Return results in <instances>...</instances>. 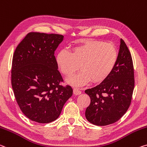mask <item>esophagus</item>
<instances>
[{
	"label": "esophagus",
	"instance_id": "esophagus-1",
	"mask_svg": "<svg viewBox=\"0 0 147 147\" xmlns=\"http://www.w3.org/2000/svg\"><path fill=\"white\" fill-rule=\"evenodd\" d=\"M73 93H74V95H78L81 94V93H82V92H81V91L79 89H78V88H74Z\"/></svg>",
	"mask_w": 147,
	"mask_h": 147
}]
</instances>
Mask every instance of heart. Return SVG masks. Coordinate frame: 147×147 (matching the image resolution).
<instances>
[{
    "label": "heart",
    "mask_w": 147,
    "mask_h": 147,
    "mask_svg": "<svg viewBox=\"0 0 147 147\" xmlns=\"http://www.w3.org/2000/svg\"><path fill=\"white\" fill-rule=\"evenodd\" d=\"M118 53L112 43L101 41H89L72 48L71 53L63 50L57 53L56 63L65 76H70L78 69L81 71L67 80L76 87L92 82H103L113 72L118 60Z\"/></svg>",
    "instance_id": "1"
}]
</instances>
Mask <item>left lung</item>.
Listing matches in <instances>:
<instances>
[{"label": "left lung", "mask_w": 147, "mask_h": 147, "mask_svg": "<svg viewBox=\"0 0 147 147\" xmlns=\"http://www.w3.org/2000/svg\"><path fill=\"white\" fill-rule=\"evenodd\" d=\"M134 84L131 53L121 38L118 60L113 72L99 84L85 90L91 99L86 110V119L99 126L117 122L129 108Z\"/></svg>", "instance_id": "left-lung-1"}]
</instances>
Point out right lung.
Masks as SVG:
<instances>
[{
	"label": "right lung",
	"instance_id": "right-lung-1",
	"mask_svg": "<svg viewBox=\"0 0 147 147\" xmlns=\"http://www.w3.org/2000/svg\"><path fill=\"white\" fill-rule=\"evenodd\" d=\"M63 39L61 34L29 32L13 53L12 89L22 113L34 122L56 120L73 95L71 86L59 84L63 80L54 55Z\"/></svg>",
	"mask_w": 147,
	"mask_h": 147
}]
</instances>
